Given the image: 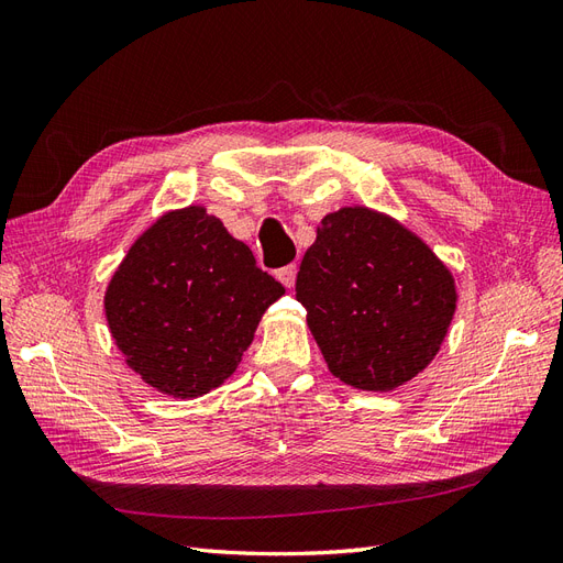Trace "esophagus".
Listing matches in <instances>:
<instances>
[{
  "instance_id": "esophagus-1",
  "label": "esophagus",
  "mask_w": 563,
  "mask_h": 563,
  "mask_svg": "<svg viewBox=\"0 0 563 563\" xmlns=\"http://www.w3.org/2000/svg\"><path fill=\"white\" fill-rule=\"evenodd\" d=\"M296 265H286V267H282V269H277V279L286 286V288H294V284H296Z\"/></svg>"
}]
</instances>
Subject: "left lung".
<instances>
[{"label": "left lung", "instance_id": "obj_1", "mask_svg": "<svg viewBox=\"0 0 563 563\" xmlns=\"http://www.w3.org/2000/svg\"><path fill=\"white\" fill-rule=\"evenodd\" d=\"M296 298L338 380L391 391L432 364L455 314L444 261L397 218L343 207L321 218Z\"/></svg>", "mask_w": 563, "mask_h": 563}]
</instances>
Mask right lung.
<instances>
[{
	"mask_svg": "<svg viewBox=\"0 0 563 563\" xmlns=\"http://www.w3.org/2000/svg\"><path fill=\"white\" fill-rule=\"evenodd\" d=\"M284 286L201 203L162 213L106 288L108 329L126 366L174 399L223 385Z\"/></svg>",
	"mask_w": 563,
	"mask_h": 563,
	"instance_id": "1",
	"label": "right lung"
}]
</instances>
